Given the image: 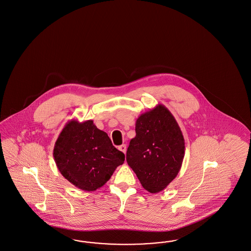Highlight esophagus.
<instances>
[{"label": "esophagus", "instance_id": "obj_1", "mask_svg": "<svg viewBox=\"0 0 251 251\" xmlns=\"http://www.w3.org/2000/svg\"><path fill=\"white\" fill-rule=\"evenodd\" d=\"M118 149H119L120 151H122L123 153H126V144H122V145H120V146L118 147Z\"/></svg>", "mask_w": 251, "mask_h": 251}]
</instances>
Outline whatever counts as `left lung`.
Instances as JSON below:
<instances>
[{
    "instance_id": "left-lung-1",
    "label": "left lung",
    "mask_w": 251,
    "mask_h": 251,
    "mask_svg": "<svg viewBox=\"0 0 251 251\" xmlns=\"http://www.w3.org/2000/svg\"><path fill=\"white\" fill-rule=\"evenodd\" d=\"M126 161L144 189L158 193L178 175L185 156V140L178 123L164 105L142 113Z\"/></svg>"
}]
</instances>
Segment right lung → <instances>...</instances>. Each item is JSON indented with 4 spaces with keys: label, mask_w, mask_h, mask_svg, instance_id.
<instances>
[{
    "label": "right lung",
    "mask_w": 251,
    "mask_h": 251,
    "mask_svg": "<svg viewBox=\"0 0 251 251\" xmlns=\"http://www.w3.org/2000/svg\"><path fill=\"white\" fill-rule=\"evenodd\" d=\"M53 156L62 175L84 191L103 186L125 161L124 153L92 120L69 121L55 142Z\"/></svg>",
    "instance_id": "add662e5"
}]
</instances>
